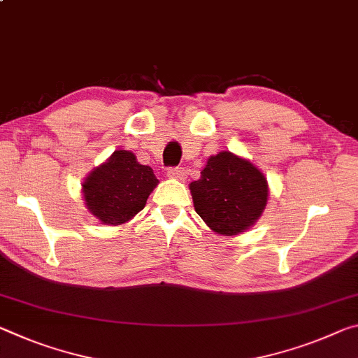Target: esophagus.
<instances>
[{
  "instance_id": "1",
  "label": "esophagus",
  "mask_w": 358,
  "mask_h": 358,
  "mask_svg": "<svg viewBox=\"0 0 358 358\" xmlns=\"http://www.w3.org/2000/svg\"><path fill=\"white\" fill-rule=\"evenodd\" d=\"M167 175L170 178L183 181V180H186V177H188V170H186L185 167H172L167 170Z\"/></svg>"
}]
</instances>
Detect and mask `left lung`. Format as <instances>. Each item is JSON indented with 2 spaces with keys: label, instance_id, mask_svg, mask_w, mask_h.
<instances>
[{
  "label": "left lung",
  "instance_id": "1",
  "mask_svg": "<svg viewBox=\"0 0 358 358\" xmlns=\"http://www.w3.org/2000/svg\"><path fill=\"white\" fill-rule=\"evenodd\" d=\"M189 189L197 215L223 236H237L257 223L269 196L264 175L229 151L210 156Z\"/></svg>",
  "mask_w": 358,
  "mask_h": 358
}]
</instances>
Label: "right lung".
<instances>
[{"label": "right lung", "mask_w": 358, "mask_h": 358, "mask_svg": "<svg viewBox=\"0 0 358 358\" xmlns=\"http://www.w3.org/2000/svg\"><path fill=\"white\" fill-rule=\"evenodd\" d=\"M159 180L132 151L117 150L95 167L83 183L86 207L103 224L117 226L143 210Z\"/></svg>", "instance_id": "1"}]
</instances>
